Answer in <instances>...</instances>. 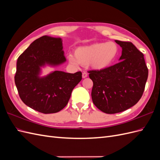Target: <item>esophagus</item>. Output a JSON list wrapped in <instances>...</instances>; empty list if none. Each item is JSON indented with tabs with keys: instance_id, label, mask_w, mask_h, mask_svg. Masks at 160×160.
<instances>
[{
	"instance_id": "1",
	"label": "esophagus",
	"mask_w": 160,
	"mask_h": 160,
	"mask_svg": "<svg viewBox=\"0 0 160 160\" xmlns=\"http://www.w3.org/2000/svg\"><path fill=\"white\" fill-rule=\"evenodd\" d=\"M88 76V72H83V74H82V77H83V79L86 78V77Z\"/></svg>"
}]
</instances>
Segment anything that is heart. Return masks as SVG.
<instances>
[{
	"mask_svg": "<svg viewBox=\"0 0 160 160\" xmlns=\"http://www.w3.org/2000/svg\"><path fill=\"white\" fill-rule=\"evenodd\" d=\"M119 51L118 45L112 41L94 43L77 48L74 57L69 55V60L74 65H89L94 70H105L113 64Z\"/></svg>",
	"mask_w": 160,
	"mask_h": 160,
	"instance_id": "obj_1",
	"label": "heart"
}]
</instances>
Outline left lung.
I'll return each mask as SVG.
<instances>
[{
  "instance_id": "8db88e82",
  "label": "left lung",
  "mask_w": 160,
  "mask_h": 160,
  "mask_svg": "<svg viewBox=\"0 0 160 160\" xmlns=\"http://www.w3.org/2000/svg\"><path fill=\"white\" fill-rule=\"evenodd\" d=\"M122 48L118 63L101 71H89L93 81L92 101L108 114L122 112L133 107L141 99L148 77L143 57L132 42L115 40Z\"/></svg>"
}]
</instances>
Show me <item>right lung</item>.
<instances>
[{
  "label": "right lung",
  "instance_id": "right-lung-1",
  "mask_svg": "<svg viewBox=\"0 0 160 160\" xmlns=\"http://www.w3.org/2000/svg\"><path fill=\"white\" fill-rule=\"evenodd\" d=\"M66 61L61 38L42 36L34 41L18 57L14 82L22 102L45 114L59 112L82 79L81 71L69 73L55 71L40 77L41 67L57 66Z\"/></svg>",
  "mask_w": 160,
  "mask_h": 160
}]
</instances>
